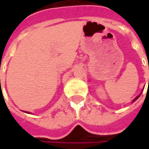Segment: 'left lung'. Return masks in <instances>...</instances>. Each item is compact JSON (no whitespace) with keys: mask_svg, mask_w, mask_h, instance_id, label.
I'll list each match as a JSON object with an SVG mask.
<instances>
[{"mask_svg":"<svg viewBox=\"0 0 149 149\" xmlns=\"http://www.w3.org/2000/svg\"><path fill=\"white\" fill-rule=\"evenodd\" d=\"M148 69H149V66H148ZM148 86H149V79H148ZM141 94H140V95H138V96H137V97H136V98H135V99H134V100H132V102H134V101H136V100H137V99H138V98H139V97H140V96H141Z\"/></svg>","mask_w":149,"mask_h":149,"instance_id":"1","label":"left lung"}]
</instances>
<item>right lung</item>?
<instances>
[{"label": "right lung", "instance_id": "obj_1", "mask_svg": "<svg viewBox=\"0 0 149 149\" xmlns=\"http://www.w3.org/2000/svg\"><path fill=\"white\" fill-rule=\"evenodd\" d=\"M27 113H29V112H27Z\"/></svg>", "mask_w": 149, "mask_h": 149}]
</instances>
